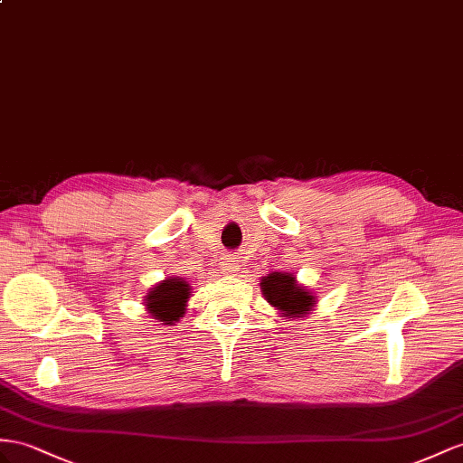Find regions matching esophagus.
I'll return each mask as SVG.
<instances>
[{
	"label": "esophagus",
	"instance_id": "34e87169",
	"mask_svg": "<svg viewBox=\"0 0 463 463\" xmlns=\"http://www.w3.org/2000/svg\"><path fill=\"white\" fill-rule=\"evenodd\" d=\"M221 266H222V269L227 271V274H232V271H236V258H232V256H224L222 258V262H221Z\"/></svg>",
	"mask_w": 463,
	"mask_h": 463
}]
</instances>
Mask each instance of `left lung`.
I'll list each match as a JSON object with an SVG mask.
<instances>
[{
	"label": "left lung",
	"mask_w": 463,
	"mask_h": 463,
	"mask_svg": "<svg viewBox=\"0 0 463 463\" xmlns=\"http://www.w3.org/2000/svg\"><path fill=\"white\" fill-rule=\"evenodd\" d=\"M262 291L268 303L288 317H299L305 311H309V307L315 303L313 295L299 288V283L295 281L291 274H279V271H274V274L262 279Z\"/></svg>",
	"instance_id": "left-lung-1"
}]
</instances>
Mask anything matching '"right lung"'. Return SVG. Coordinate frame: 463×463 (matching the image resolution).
Here are the masks:
<instances>
[{
	"label": "right lung",
	"mask_w": 463,
	"mask_h": 463,
	"mask_svg": "<svg viewBox=\"0 0 463 463\" xmlns=\"http://www.w3.org/2000/svg\"><path fill=\"white\" fill-rule=\"evenodd\" d=\"M189 286L182 279H164L146 295V309L164 325H174L184 315Z\"/></svg>",
	"instance_id": "add662e5"
}]
</instances>
